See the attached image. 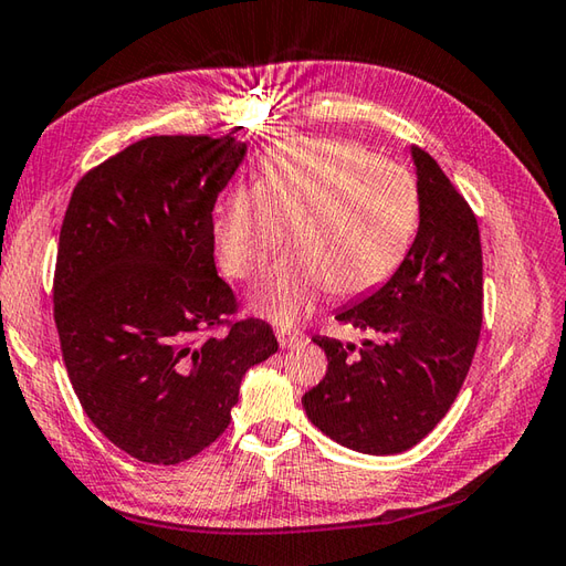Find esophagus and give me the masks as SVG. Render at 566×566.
<instances>
[{
	"instance_id": "34e87169",
	"label": "esophagus",
	"mask_w": 566,
	"mask_h": 566,
	"mask_svg": "<svg viewBox=\"0 0 566 566\" xmlns=\"http://www.w3.org/2000/svg\"><path fill=\"white\" fill-rule=\"evenodd\" d=\"M279 344L281 349H295L307 344V337L303 332H291V329H279Z\"/></svg>"
}]
</instances>
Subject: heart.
<instances>
[{
  "instance_id": "1",
  "label": "heart",
  "mask_w": 566,
  "mask_h": 566,
  "mask_svg": "<svg viewBox=\"0 0 566 566\" xmlns=\"http://www.w3.org/2000/svg\"><path fill=\"white\" fill-rule=\"evenodd\" d=\"M420 198L406 168L347 138H287L261 160L259 182H237L212 217L217 259L232 279H253L291 229L293 253L251 293L275 325L307 317L329 291L359 297L408 256Z\"/></svg>"
}]
</instances>
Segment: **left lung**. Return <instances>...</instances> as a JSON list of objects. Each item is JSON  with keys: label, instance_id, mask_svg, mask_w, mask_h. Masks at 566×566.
Listing matches in <instances>:
<instances>
[{"label": "left lung", "instance_id": "8db88e82", "mask_svg": "<svg viewBox=\"0 0 566 566\" xmlns=\"http://www.w3.org/2000/svg\"><path fill=\"white\" fill-rule=\"evenodd\" d=\"M420 227L390 281L337 319L364 329L361 347L315 337L327 374L303 396L317 430L356 452L398 454L434 430L464 386L483 319L476 214L412 146Z\"/></svg>", "mask_w": 566, "mask_h": 566}]
</instances>
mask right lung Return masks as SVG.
<instances>
[{
    "mask_svg": "<svg viewBox=\"0 0 566 566\" xmlns=\"http://www.w3.org/2000/svg\"><path fill=\"white\" fill-rule=\"evenodd\" d=\"M247 156L234 136H148L67 202L53 317L80 406L112 444L180 464L229 428L239 384L279 352L217 275L212 210Z\"/></svg>",
    "mask_w": 566,
    "mask_h": 566,
    "instance_id": "1",
    "label": "right lung"
}]
</instances>
